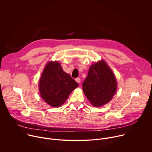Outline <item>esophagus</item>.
Listing matches in <instances>:
<instances>
[{
	"instance_id": "34e87169",
	"label": "esophagus",
	"mask_w": 152,
	"mask_h": 152,
	"mask_svg": "<svg viewBox=\"0 0 152 152\" xmlns=\"http://www.w3.org/2000/svg\"><path fill=\"white\" fill-rule=\"evenodd\" d=\"M75 80L79 83H80V79L79 78V77H77V78H76V79H75Z\"/></svg>"
}]
</instances>
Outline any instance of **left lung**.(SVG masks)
Segmentation results:
<instances>
[{
    "label": "left lung",
    "mask_w": 152,
    "mask_h": 152,
    "mask_svg": "<svg viewBox=\"0 0 152 152\" xmlns=\"http://www.w3.org/2000/svg\"><path fill=\"white\" fill-rule=\"evenodd\" d=\"M117 83L112 70L104 60L93 64L82 83L86 98L96 107L109 103L114 96Z\"/></svg>",
    "instance_id": "left-lung-1"
}]
</instances>
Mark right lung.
I'll return each instance as SVG.
<instances>
[{"label":"right lung","mask_w":152,"mask_h":152,"mask_svg":"<svg viewBox=\"0 0 152 152\" xmlns=\"http://www.w3.org/2000/svg\"><path fill=\"white\" fill-rule=\"evenodd\" d=\"M41 98L52 107H59L79 86L70 75L63 71L58 61L48 62L39 82Z\"/></svg>","instance_id":"1"}]
</instances>
